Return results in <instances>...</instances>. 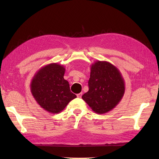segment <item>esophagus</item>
<instances>
[{"mask_svg":"<svg viewBox=\"0 0 159 159\" xmlns=\"http://www.w3.org/2000/svg\"><path fill=\"white\" fill-rule=\"evenodd\" d=\"M82 94H83V93H81V92L78 93V94H77V97L79 98H81V96H82Z\"/></svg>","mask_w":159,"mask_h":159,"instance_id":"34e87169","label":"esophagus"}]
</instances>
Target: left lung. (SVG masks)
<instances>
[{
    "mask_svg": "<svg viewBox=\"0 0 159 159\" xmlns=\"http://www.w3.org/2000/svg\"><path fill=\"white\" fill-rule=\"evenodd\" d=\"M88 88V91L82 95V99L93 111L99 114L113 109L125 92L121 74L107 61H98L91 66Z\"/></svg>",
    "mask_w": 159,
    "mask_h": 159,
    "instance_id": "left-lung-1",
    "label": "left lung"
}]
</instances>
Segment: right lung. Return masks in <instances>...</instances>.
Segmentation results:
<instances>
[{
    "label": "right lung",
    "mask_w": 159,
    "mask_h": 159,
    "mask_svg": "<svg viewBox=\"0 0 159 159\" xmlns=\"http://www.w3.org/2000/svg\"><path fill=\"white\" fill-rule=\"evenodd\" d=\"M65 68L57 64L42 68L33 78L31 92L38 103L52 113L61 111L77 96L71 92L70 84L64 78Z\"/></svg>",
    "instance_id": "right-lung-1"
}]
</instances>
